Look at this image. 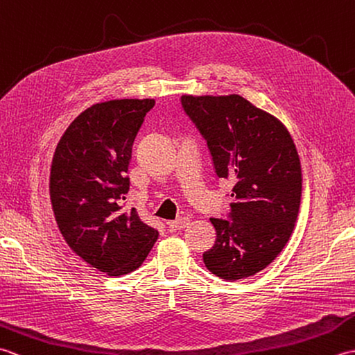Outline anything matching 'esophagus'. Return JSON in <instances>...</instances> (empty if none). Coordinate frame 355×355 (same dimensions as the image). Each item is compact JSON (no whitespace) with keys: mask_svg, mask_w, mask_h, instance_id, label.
<instances>
[{"mask_svg":"<svg viewBox=\"0 0 355 355\" xmlns=\"http://www.w3.org/2000/svg\"><path fill=\"white\" fill-rule=\"evenodd\" d=\"M189 220L187 218H180V220H175V221H169L168 223V229L171 232H178V230H183L186 229L187 225H189Z\"/></svg>","mask_w":355,"mask_h":355,"instance_id":"esophagus-1","label":"esophagus"}]
</instances>
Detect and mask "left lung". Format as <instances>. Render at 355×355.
Instances as JSON below:
<instances>
[{
  "label": "left lung",
  "instance_id": "left-lung-1",
  "mask_svg": "<svg viewBox=\"0 0 355 355\" xmlns=\"http://www.w3.org/2000/svg\"><path fill=\"white\" fill-rule=\"evenodd\" d=\"M182 105L207 141L218 178L235 183L229 220L210 218L216 241L202 261L225 281L253 276L282 252L297 220L296 145L281 120L239 94H184Z\"/></svg>",
  "mask_w": 355,
  "mask_h": 355
}]
</instances>
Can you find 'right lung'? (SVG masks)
<instances>
[{
    "label": "right lung",
    "instance_id": "right-lung-1",
    "mask_svg": "<svg viewBox=\"0 0 355 355\" xmlns=\"http://www.w3.org/2000/svg\"><path fill=\"white\" fill-rule=\"evenodd\" d=\"M154 99L96 103L73 120L50 169V200L67 244L108 276L139 268L158 238L132 207L123 209L132 143Z\"/></svg>",
    "mask_w": 355,
    "mask_h": 355
}]
</instances>
